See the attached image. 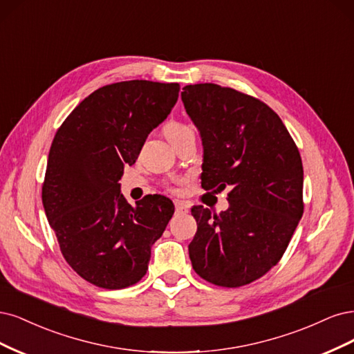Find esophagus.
I'll list each match as a JSON object with an SVG mask.
<instances>
[{"mask_svg":"<svg viewBox=\"0 0 354 354\" xmlns=\"http://www.w3.org/2000/svg\"><path fill=\"white\" fill-rule=\"evenodd\" d=\"M175 209H176V213H187L188 212V206L184 201H176Z\"/></svg>","mask_w":354,"mask_h":354,"instance_id":"obj_1","label":"esophagus"}]
</instances>
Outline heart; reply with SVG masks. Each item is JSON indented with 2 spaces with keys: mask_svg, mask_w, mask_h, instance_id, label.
Segmentation results:
<instances>
[{
  "mask_svg": "<svg viewBox=\"0 0 354 354\" xmlns=\"http://www.w3.org/2000/svg\"><path fill=\"white\" fill-rule=\"evenodd\" d=\"M191 132V128L187 127L184 123H179V122H170L167 127H166V133L170 138V136H176L180 133H187Z\"/></svg>",
  "mask_w": 354,
  "mask_h": 354,
  "instance_id": "obj_1",
  "label": "heart"
}]
</instances>
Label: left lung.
Wrapping results in <instances>:
<instances>
[{
    "mask_svg": "<svg viewBox=\"0 0 354 354\" xmlns=\"http://www.w3.org/2000/svg\"><path fill=\"white\" fill-rule=\"evenodd\" d=\"M180 97L203 141L201 187H231L225 212L191 209V263L207 282L243 287L278 263L301 219L299 148L277 113L252 95L197 84Z\"/></svg>",
    "mask_w": 354,
    "mask_h": 354,
    "instance_id": "obj_1",
    "label": "left lung"
}]
</instances>
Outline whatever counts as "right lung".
<instances>
[{"mask_svg": "<svg viewBox=\"0 0 354 354\" xmlns=\"http://www.w3.org/2000/svg\"><path fill=\"white\" fill-rule=\"evenodd\" d=\"M178 95L179 84L106 85L79 102L54 136L44 210L67 263L100 288H127L145 275L151 245L175 212L172 201L156 194L132 207L119 179Z\"/></svg>", "mask_w": 354, "mask_h": 354, "instance_id": "right-lung-1", "label": "right lung"}]
</instances>
